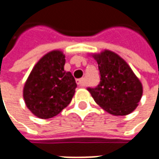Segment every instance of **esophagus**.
I'll return each instance as SVG.
<instances>
[{
  "instance_id": "obj_1",
  "label": "esophagus",
  "mask_w": 159,
  "mask_h": 159,
  "mask_svg": "<svg viewBox=\"0 0 159 159\" xmlns=\"http://www.w3.org/2000/svg\"><path fill=\"white\" fill-rule=\"evenodd\" d=\"M76 83L78 84L79 87H81V88L86 86V83H85V80L84 79H78L76 80Z\"/></svg>"
}]
</instances>
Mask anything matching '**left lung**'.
<instances>
[{"mask_svg":"<svg viewBox=\"0 0 159 159\" xmlns=\"http://www.w3.org/2000/svg\"><path fill=\"white\" fill-rule=\"evenodd\" d=\"M98 64L100 83L88 88L95 102L107 112L125 116L135 110L143 95V85L125 60L104 50L93 55Z\"/></svg>","mask_w":159,"mask_h":159,"instance_id":"8db88e82","label":"left lung"}]
</instances>
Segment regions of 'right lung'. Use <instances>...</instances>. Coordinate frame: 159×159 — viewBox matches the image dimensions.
<instances>
[{
    "mask_svg": "<svg viewBox=\"0 0 159 159\" xmlns=\"http://www.w3.org/2000/svg\"><path fill=\"white\" fill-rule=\"evenodd\" d=\"M65 57L53 50L34 65L25 84L23 95L27 108L40 119H50L70 103L77 84L70 71L64 69Z\"/></svg>",
    "mask_w": 159,
    "mask_h": 159,
    "instance_id": "add662e5",
    "label": "right lung"
}]
</instances>
